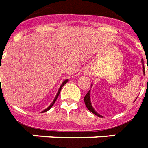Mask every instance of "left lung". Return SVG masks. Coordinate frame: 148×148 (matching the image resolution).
<instances>
[{
    "label": "left lung",
    "instance_id": "8db88e82",
    "mask_svg": "<svg viewBox=\"0 0 148 148\" xmlns=\"http://www.w3.org/2000/svg\"><path fill=\"white\" fill-rule=\"evenodd\" d=\"M141 62H142V65H143V73L145 74V66H144V61H143V60H141ZM92 84L91 87H92ZM137 98H138V97H137ZM137 98H136V99H137ZM135 100H134V101H135ZM84 101H85V104H86V106L87 107V108H88L91 112H92L93 114L97 115L98 117H102L101 114H99V113H98V112L94 109V108H93L92 106V103H91V100H90V90L88 91V93L86 95V96H85V98H84Z\"/></svg>",
    "mask_w": 148,
    "mask_h": 148
}]
</instances>
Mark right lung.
Returning <instances> with one entry per match:
<instances>
[{
	"mask_svg": "<svg viewBox=\"0 0 148 148\" xmlns=\"http://www.w3.org/2000/svg\"><path fill=\"white\" fill-rule=\"evenodd\" d=\"M67 82H68V79H66V80H64V81H63V82H62V83L61 84V86H60V88H59V90H58V92H57V94L56 95V97H55V99H54V100H53V102H52V103L50 104V106H49V107L47 108H46V109H45L44 111H43V112H47V111H49V110L50 109V108H52V106H53V105H54V103H55V102H56V99H57L58 96H59V95H60V91H61V89H62V86H64L65 84Z\"/></svg>",
	"mask_w": 148,
	"mask_h": 148,
	"instance_id": "right-lung-1",
	"label": "right lung"
}]
</instances>
